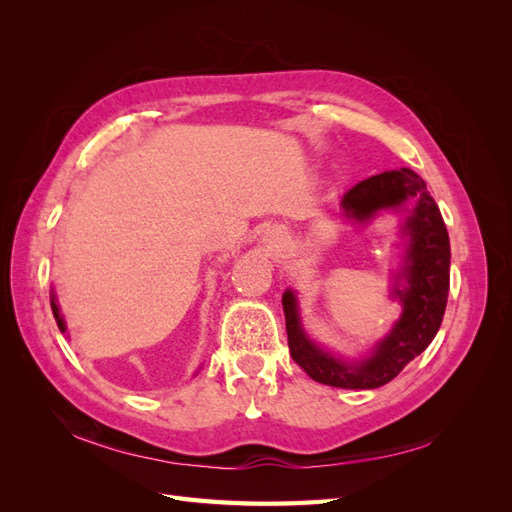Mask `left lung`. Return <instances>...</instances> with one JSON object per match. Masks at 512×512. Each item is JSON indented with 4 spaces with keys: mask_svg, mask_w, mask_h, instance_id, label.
<instances>
[{
    "mask_svg": "<svg viewBox=\"0 0 512 512\" xmlns=\"http://www.w3.org/2000/svg\"><path fill=\"white\" fill-rule=\"evenodd\" d=\"M406 200H414V209L404 226L410 237L404 267L408 286L395 290L404 303V312L369 359L348 365L309 342L299 322L297 299L290 290L284 292L282 305L290 356L320 384L339 389H378L416 359L440 329L451 284V243L442 213L436 200L429 196L425 181L410 168L386 170L350 188L342 198V209L348 218L367 222L380 209H397Z\"/></svg>",
    "mask_w": 512,
    "mask_h": 512,
    "instance_id": "8db88e82",
    "label": "left lung"
}]
</instances>
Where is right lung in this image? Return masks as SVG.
<instances>
[{
    "label": "right lung",
    "instance_id": "obj_1",
    "mask_svg": "<svg viewBox=\"0 0 512 512\" xmlns=\"http://www.w3.org/2000/svg\"><path fill=\"white\" fill-rule=\"evenodd\" d=\"M51 309H53V316H55V320H57V327H59V331L64 333V331H66V324H64V318H61V314H59V307H57L55 299H51Z\"/></svg>",
    "mask_w": 512,
    "mask_h": 512
}]
</instances>
